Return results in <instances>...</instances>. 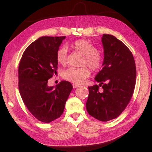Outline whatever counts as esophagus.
Returning a JSON list of instances; mask_svg holds the SVG:
<instances>
[{"instance_id": "1", "label": "esophagus", "mask_w": 152, "mask_h": 152, "mask_svg": "<svg viewBox=\"0 0 152 152\" xmlns=\"http://www.w3.org/2000/svg\"><path fill=\"white\" fill-rule=\"evenodd\" d=\"M72 86H73V88H78V87H79V86H80L79 85H78V84H72Z\"/></svg>"}]
</instances>
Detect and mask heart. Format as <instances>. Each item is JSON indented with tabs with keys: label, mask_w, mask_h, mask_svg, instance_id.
Wrapping results in <instances>:
<instances>
[{
	"label": "heart",
	"mask_w": 152,
	"mask_h": 152,
	"mask_svg": "<svg viewBox=\"0 0 152 152\" xmlns=\"http://www.w3.org/2000/svg\"><path fill=\"white\" fill-rule=\"evenodd\" d=\"M74 51L84 56L81 66H87L94 72L99 71L102 68L104 61V57L101 52L98 51L97 48L91 42L86 39H78L71 44ZM58 62L65 66L68 61V49L62 46L56 53ZM91 72L86 66L79 68H70L67 69L62 74V77L66 80L74 84H82L84 80L89 77Z\"/></svg>",
	"instance_id": "heart-1"
}]
</instances>
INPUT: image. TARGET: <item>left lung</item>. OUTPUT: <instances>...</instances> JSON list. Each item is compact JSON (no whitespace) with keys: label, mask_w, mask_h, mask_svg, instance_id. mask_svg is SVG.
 I'll list each match as a JSON object with an SVG mask.
<instances>
[{"label":"left lung","mask_w":152,"mask_h":152,"mask_svg":"<svg viewBox=\"0 0 152 152\" xmlns=\"http://www.w3.org/2000/svg\"><path fill=\"white\" fill-rule=\"evenodd\" d=\"M104 61L95 76L99 85L88 87L86 107L88 114L101 121L115 119L129 102L134 91L136 67L132 53L115 36L103 34ZM99 87L103 88L98 91Z\"/></svg>","instance_id":"1"}]
</instances>
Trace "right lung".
I'll list each match as a JSON object with an SVG mask.
<instances>
[{
	"label": "right lung",
	"mask_w": 152,
	"mask_h": 152,
	"mask_svg": "<svg viewBox=\"0 0 152 152\" xmlns=\"http://www.w3.org/2000/svg\"><path fill=\"white\" fill-rule=\"evenodd\" d=\"M42 37L28 46L19 66V90L28 110L36 119L50 123L60 117L73 86L61 81L49 86L48 80L57 74L56 53L65 39Z\"/></svg>",
	"instance_id": "1"
}]
</instances>
